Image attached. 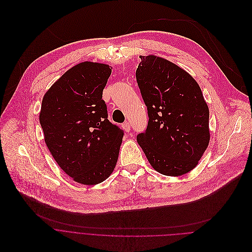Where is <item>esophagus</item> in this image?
<instances>
[{"label": "esophagus", "mask_w": 252, "mask_h": 252, "mask_svg": "<svg viewBox=\"0 0 252 252\" xmlns=\"http://www.w3.org/2000/svg\"><path fill=\"white\" fill-rule=\"evenodd\" d=\"M122 127H123V129H124L126 132H129V131H130V129H131V125H130V123H129V122H125V123H123Z\"/></svg>", "instance_id": "obj_1"}]
</instances>
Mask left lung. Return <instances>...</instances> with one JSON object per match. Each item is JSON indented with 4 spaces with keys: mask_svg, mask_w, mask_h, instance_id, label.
Here are the masks:
<instances>
[{
    "mask_svg": "<svg viewBox=\"0 0 252 252\" xmlns=\"http://www.w3.org/2000/svg\"><path fill=\"white\" fill-rule=\"evenodd\" d=\"M140 58L136 79L149 121L137 142L157 172L185 175L196 167L209 146V106L186 70L160 57Z\"/></svg>",
    "mask_w": 252,
    "mask_h": 252,
    "instance_id": "8db88e82",
    "label": "left lung"
}]
</instances>
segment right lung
I'll list each match as a JSON object with an SVG mask.
<instances>
[{
    "instance_id": "1",
    "label": "right lung",
    "mask_w": 252,
    "mask_h": 252,
    "mask_svg": "<svg viewBox=\"0 0 252 252\" xmlns=\"http://www.w3.org/2000/svg\"><path fill=\"white\" fill-rule=\"evenodd\" d=\"M108 64L83 62L45 92L39 112L44 142L58 165L73 181L93 186L114 171L123 130L108 119L102 92Z\"/></svg>"
}]
</instances>
